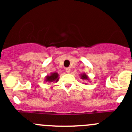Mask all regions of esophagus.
Returning <instances> with one entry per match:
<instances>
[{
    "mask_svg": "<svg viewBox=\"0 0 132 132\" xmlns=\"http://www.w3.org/2000/svg\"><path fill=\"white\" fill-rule=\"evenodd\" d=\"M65 71H66V72H67V73H70V71H71V69H70V68H66Z\"/></svg>",
    "mask_w": 132,
    "mask_h": 132,
    "instance_id": "esophagus-1",
    "label": "esophagus"
}]
</instances>
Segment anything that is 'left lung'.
<instances>
[{"label":"left lung","instance_id":"left-lung-1","mask_svg":"<svg viewBox=\"0 0 132 132\" xmlns=\"http://www.w3.org/2000/svg\"><path fill=\"white\" fill-rule=\"evenodd\" d=\"M80 79H82V80H88V81H90L89 77L87 76L86 73H82V74H80ZM84 84H87V83H85V82H84Z\"/></svg>","mask_w":132,"mask_h":132}]
</instances>
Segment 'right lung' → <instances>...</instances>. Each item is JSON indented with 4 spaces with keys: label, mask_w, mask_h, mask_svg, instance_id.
I'll return each instance as SVG.
<instances>
[{
    "label": "right lung",
    "mask_w": 132,
    "mask_h": 132,
    "mask_svg": "<svg viewBox=\"0 0 132 132\" xmlns=\"http://www.w3.org/2000/svg\"><path fill=\"white\" fill-rule=\"evenodd\" d=\"M59 75L58 73L57 72H53V73H50V75H47L45 77L44 81L48 83H52V82H57L59 80Z\"/></svg>",
    "instance_id": "add662e5"
}]
</instances>
